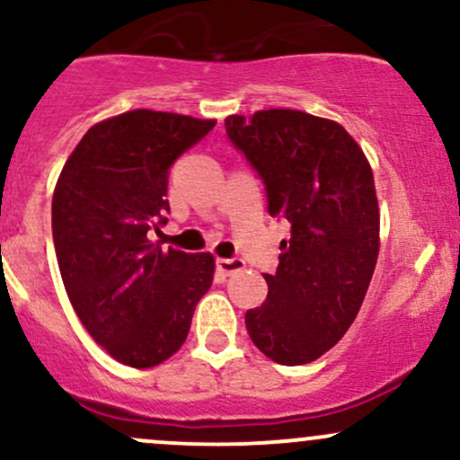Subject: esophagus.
<instances>
[{
  "label": "esophagus",
  "instance_id": "esophagus-1",
  "mask_svg": "<svg viewBox=\"0 0 460 460\" xmlns=\"http://www.w3.org/2000/svg\"><path fill=\"white\" fill-rule=\"evenodd\" d=\"M216 266H218L222 275H234V272L244 270L246 264L240 257H218V260H216Z\"/></svg>",
  "mask_w": 460,
  "mask_h": 460
}]
</instances>
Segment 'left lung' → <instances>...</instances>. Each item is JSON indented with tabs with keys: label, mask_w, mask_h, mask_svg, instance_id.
I'll list each match as a JSON object with an SVG mask.
<instances>
[{
	"label": "left lung",
	"mask_w": 460,
	"mask_h": 460,
	"mask_svg": "<svg viewBox=\"0 0 460 460\" xmlns=\"http://www.w3.org/2000/svg\"><path fill=\"white\" fill-rule=\"evenodd\" d=\"M225 124L264 179L270 214L290 222L246 332L270 360L307 365L345 336L376 270L380 207L369 159L341 124L305 111L229 115Z\"/></svg>",
	"instance_id": "8db88e82"
}]
</instances>
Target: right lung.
I'll use <instances>...</instances> for the list:
<instances>
[{
    "instance_id": "obj_1",
    "label": "right lung",
    "mask_w": 460,
    "mask_h": 460,
    "mask_svg": "<svg viewBox=\"0 0 460 460\" xmlns=\"http://www.w3.org/2000/svg\"><path fill=\"white\" fill-rule=\"evenodd\" d=\"M216 119L135 109L93 124L65 161L52 196L54 249L65 290L91 338L135 369L181 349L211 253L161 249L168 170Z\"/></svg>"
}]
</instances>
